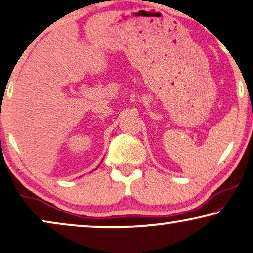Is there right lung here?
I'll use <instances>...</instances> for the list:
<instances>
[{
  "label": "right lung",
  "instance_id": "obj_1",
  "mask_svg": "<svg viewBox=\"0 0 253 253\" xmlns=\"http://www.w3.org/2000/svg\"><path fill=\"white\" fill-rule=\"evenodd\" d=\"M101 163H102V162H101ZM97 167H98V166H97ZM97 167H96V169H97Z\"/></svg>",
  "mask_w": 253,
  "mask_h": 253
}]
</instances>
